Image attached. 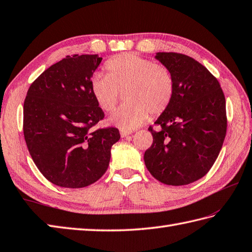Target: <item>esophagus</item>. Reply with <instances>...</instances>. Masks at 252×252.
<instances>
[{
  "mask_svg": "<svg viewBox=\"0 0 252 252\" xmlns=\"http://www.w3.org/2000/svg\"><path fill=\"white\" fill-rule=\"evenodd\" d=\"M131 131H126V130H121V132H120V134H121V136L122 137H126V136H127V135H130L131 134Z\"/></svg>",
  "mask_w": 252,
  "mask_h": 252,
  "instance_id": "34e87169",
  "label": "esophagus"
}]
</instances>
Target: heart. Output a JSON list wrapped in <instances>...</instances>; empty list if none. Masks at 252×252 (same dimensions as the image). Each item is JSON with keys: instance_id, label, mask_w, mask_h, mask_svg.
Returning <instances> with one entry per match:
<instances>
[{"instance_id": "obj_1", "label": "heart", "mask_w": 252, "mask_h": 252, "mask_svg": "<svg viewBox=\"0 0 252 252\" xmlns=\"http://www.w3.org/2000/svg\"><path fill=\"white\" fill-rule=\"evenodd\" d=\"M106 75L96 74L91 81L92 94L103 111L115 109L125 93V103L112 113L109 121L121 130L139 127L149 112H164L175 94V80L170 70L135 53H123L105 63Z\"/></svg>"}]
</instances>
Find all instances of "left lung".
<instances>
[{
    "mask_svg": "<svg viewBox=\"0 0 252 252\" xmlns=\"http://www.w3.org/2000/svg\"><path fill=\"white\" fill-rule=\"evenodd\" d=\"M170 70L175 94L168 108L149 130L153 144L144 154L146 168L158 181L185 186L208 174L220 152L227 130L226 101L220 83L193 58L158 52Z\"/></svg>",
    "mask_w": 252,
    "mask_h": 252,
    "instance_id": "left-lung-1",
    "label": "left lung"
}]
</instances>
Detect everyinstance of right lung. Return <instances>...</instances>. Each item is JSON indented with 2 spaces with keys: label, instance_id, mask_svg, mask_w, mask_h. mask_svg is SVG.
I'll return each mask as SVG.
<instances>
[{
  "label": "right lung",
  "instance_id": "right-lung-1",
  "mask_svg": "<svg viewBox=\"0 0 252 252\" xmlns=\"http://www.w3.org/2000/svg\"><path fill=\"white\" fill-rule=\"evenodd\" d=\"M97 54L66 56L42 72L24 101L23 131L43 177L63 188H84L105 174L117 127L94 129L105 118L91 90Z\"/></svg>",
  "mask_w": 252,
  "mask_h": 252
}]
</instances>
